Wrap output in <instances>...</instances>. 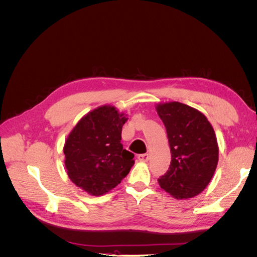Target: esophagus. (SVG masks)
Wrapping results in <instances>:
<instances>
[{
	"mask_svg": "<svg viewBox=\"0 0 257 257\" xmlns=\"http://www.w3.org/2000/svg\"><path fill=\"white\" fill-rule=\"evenodd\" d=\"M138 160L142 161V162H148L150 160V155L148 153H145V154H139L138 155Z\"/></svg>",
	"mask_w": 257,
	"mask_h": 257,
	"instance_id": "esophagus-1",
	"label": "esophagus"
}]
</instances>
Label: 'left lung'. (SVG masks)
Instances as JSON below:
<instances>
[{
    "label": "left lung",
    "instance_id": "left-lung-1",
    "mask_svg": "<svg viewBox=\"0 0 257 257\" xmlns=\"http://www.w3.org/2000/svg\"><path fill=\"white\" fill-rule=\"evenodd\" d=\"M164 123L172 153L161 188L177 199L198 195L211 181L219 161V147L211 124L204 113L179 102L155 106Z\"/></svg>",
    "mask_w": 257,
    "mask_h": 257
}]
</instances>
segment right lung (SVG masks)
<instances>
[{
    "label": "right lung",
    "mask_w": 257,
    "mask_h": 257,
    "mask_svg": "<svg viewBox=\"0 0 257 257\" xmlns=\"http://www.w3.org/2000/svg\"><path fill=\"white\" fill-rule=\"evenodd\" d=\"M126 114L114 106H99L78 121L63 151L69 179L93 196L118 185L134 165V154L123 149L121 133Z\"/></svg>",
    "instance_id": "1"
}]
</instances>
